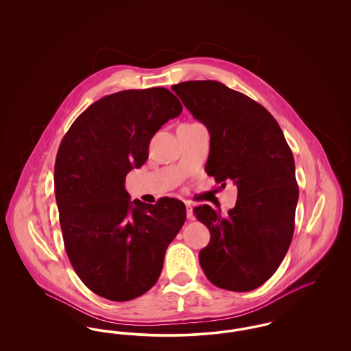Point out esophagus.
Segmentation results:
<instances>
[{
    "label": "esophagus",
    "instance_id": "esophagus-1",
    "mask_svg": "<svg viewBox=\"0 0 351 351\" xmlns=\"http://www.w3.org/2000/svg\"><path fill=\"white\" fill-rule=\"evenodd\" d=\"M185 206H186V218L188 219H195V215H193V206H192V204L191 202H186L185 204Z\"/></svg>",
    "mask_w": 351,
    "mask_h": 351
}]
</instances>
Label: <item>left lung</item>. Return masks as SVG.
Instances as JSON below:
<instances>
[{
  "instance_id": "obj_1",
  "label": "left lung",
  "mask_w": 351,
  "mask_h": 351,
  "mask_svg": "<svg viewBox=\"0 0 351 351\" xmlns=\"http://www.w3.org/2000/svg\"><path fill=\"white\" fill-rule=\"evenodd\" d=\"M172 90L210 134L206 173L238 188L228 217L209 205L195 208L210 232L201 268L218 288L252 291L275 274L293 237L299 186L292 151L276 119L246 95L215 80Z\"/></svg>"
}]
</instances>
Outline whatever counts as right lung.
Returning a JSON list of instances; mask_svg holds the SVG:
<instances>
[{
    "mask_svg": "<svg viewBox=\"0 0 351 351\" xmlns=\"http://www.w3.org/2000/svg\"><path fill=\"white\" fill-rule=\"evenodd\" d=\"M183 106L166 88L105 96L75 119L55 160V197L69 262L92 292L112 301L146 293L163 268L185 205L130 201L126 175L149 158L151 138Z\"/></svg>",
    "mask_w": 351,
    "mask_h": 351,
    "instance_id": "right-lung-1",
    "label": "right lung"
}]
</instances>
